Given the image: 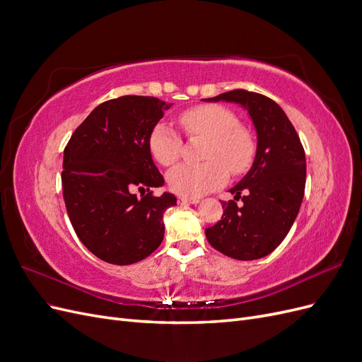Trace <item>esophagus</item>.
<instances>
[{
    "label": "esophagus",
    "instance_id": "esophagus-1",
    "mask_svg": "<svg viewBox=\"0 0 362 362\" xmlns=\"http://www.w3.org/2000/svg\"><path fill=\"white\" fill-rule=\"evenodd\" d=\"M180 201L182 204H198L199 198H185V196H180Z\"/></svg>",
    "mask_w": 362,
    "mask_h": 362
}]
</instances>
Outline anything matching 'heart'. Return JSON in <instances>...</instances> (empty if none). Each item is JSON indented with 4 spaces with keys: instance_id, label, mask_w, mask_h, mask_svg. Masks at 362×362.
I'll return each instance as SVG.
<instances>
[{
    "instance_id": "heart-1",
    "label": "heart",
    "mask_w": 362,
    "mask_h": 362,
    "mask_svg": "<svg viewBox=\"0 0 362 362\" xmlns=\"http://www.w3.org/2000/svg\"><path fill=\"white\" fill-rule=\"evenodd\" d=\"M185 134L206 137L205 158L202 164L181 163L168 173L172 192L185 198L199 196L217 189L229 172L246 170L255 154L252 134L238 125L237 116L229 108L217 104H204L187 108L178 116ZM151 156L161 166H170L181 156L182 140L168 124L160 122L151 129L148 137Z\"/></svg>"
}]
</instances>
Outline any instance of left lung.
<instances>
[{
    "mask_svg": "<svg viewBox=\"0 0 362 362\" xmlns=\"http://www.w3.org/2000/svg\"><path fill=\"white\" fill-rule=\"evenodd\" d=\"M205 101L235 103L246 108L257 131V154L250 170L229 190L223 216L205 229L208 243L240 261L275 250L294 222L305 193L306 161L300 139L282 108L270 98L235 89ZM244 205L238 207L236 201Z\"/></svg>",
    "mask_w": 362,
    "mask_h": 362,
    "instance_id": "8db88e82",
    "label": "left lung"
}]
</instances>
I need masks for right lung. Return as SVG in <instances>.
<instances>
[{"mask_svg": "<svg viewBox=\"0 0 362 362\" xmlns=\"http://www.w3.org/2000/svg\"><path fill=\"white\" fill-rule=\"evenodd\" d=\"M172 104L127 95L98 105L74 131L63 157V199L81 243L100 259L127 266L163 242L172 193L154 196L164 180L148 137ZM142 192L141 198L134 193ZM147 193H144V190Z\"/></svg>", "mask_w": 362, "mask_h": 362, "instance_id": "right-lung-1", "label": "right lung"}]
</instances>
